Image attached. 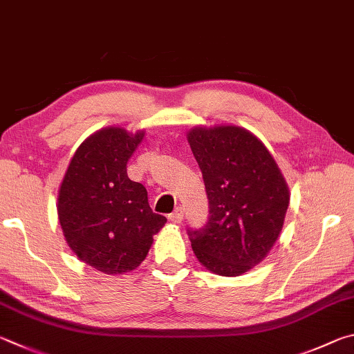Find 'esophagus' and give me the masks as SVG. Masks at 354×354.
Returning a JSON list of instances; mask_svg holds the SVG:
<instances>
[{
    "label": "esophagus",
    "instance_id": "34e87169",
    "mask_svg": "<svg viewBox=\"0 0 354 354\" xmlns=\"http://www.w3.org/2000/svg\"><path fill=\"white\" fill-rule=\"evenodd\" d=\"M169 219L172 222H176V224H178V222H182L183 219V208L182 207H177L174 212L169 214Z\"/></svg>",
    "mask_w": 354,
    "mask_h": 354
}]
</instances>
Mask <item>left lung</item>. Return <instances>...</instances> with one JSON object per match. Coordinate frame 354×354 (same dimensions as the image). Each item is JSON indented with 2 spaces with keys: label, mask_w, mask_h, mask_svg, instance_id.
Segmentation results:
<instances>
[{
  "label": "left lung",
  "mask_w": 354,
  "mask_h": 354,
  "mask_svg": "<svg viewBox=\"0 0 354 354\" xmlns=\"http://www.w3.org/2000/svg\"><path fill=\"white\" fill-rule=\"evenodd\" d=\"M209 203L205 228L189 232L203 268L239 277L268 257L280 236L289 187L264 142L239 126H197L187 133Z\"/></svg>",
  "instance_id": "8db88e82"
}]
</instances>
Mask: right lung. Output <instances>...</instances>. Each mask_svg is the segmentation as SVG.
<instances>
[{
	"mask_svg": "<svg viewBox=\"0 0 354 354\" xmlns=\"http://www.w3.org/2000/svg\"><path fill=\"white\" fill-rule=\"evenodd\" d=\"M145 130L118 126L91 133L68 165L57 194L66 244L80 261L107 275H122L147 257L166 218L155 214L147 191L127 177V161Z\"/></svg>",
	"mask_w": 354,
	"mask_h": 354,
	"instance_id": "1",
	"label": "right lung"
}]
</instances>
